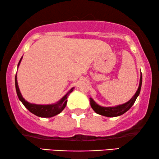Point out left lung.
Here are the masks:
<instances>
[{
  "label": "left lung",
  "mask_w": 159,
  "mask_h": 159,
  "mask_svg": "<svg viewBox=\"0 0 159 159\" xmlns=\"http://www.w3.org/2000/svg\"><path fill=\"white\" fill-rule=\"evenodd\" d=\"M141 85H142V75L140 76V84H139V87L138 90L133 97L129 100V101L127 103L122 104V105H119L117 106H114V107H103L95 103L93 101V98H90V106L93 110L95 111V112H96L97 114L102 116H105L107 117H115L120 116L125 114V112H127L130 108L132 107V105L135 102L137 98L140 94Z\"/></svg>",
  "instance_id": "8db88e82"
}]
</instances>
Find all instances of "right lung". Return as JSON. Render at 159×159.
Instances as JSON below:
<instances>
[{
  "mask_svg": "<svg viewBox=\"0 0 159 159\" xmlns=\"http://www.w3.org/2000/svg\"><path fill=\"white\" fill-rule=\"evenodd\" d=\"M21 58H22V57L21 58L20 61H19L18 64V67L21 61ZM15 85H16V90L19 99L20 100L21 103L24 104V106H25V107L33 114L40 117H45V118L56 116V115L60 114V113L64 110V108L66 107L67 103V98H68L69 95L72 92L74 89L71 88V90L67 93V94L65 95L59 101L57 102V103L55 104H51V105H37V104L28 103L27 101H26L23 98L22 95H21L20 93V90H19L18 83H17L16 75L15 76Z\"/></svg>",
  "mask_w": 159,
  "mask_h": 159,
  "instance_id": "obj_1",
  "label": "right lung"
}]
</instances>
